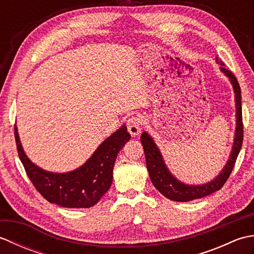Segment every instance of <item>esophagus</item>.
I'll list each match as a JSON object with an SVG mask.
<instances>
[{"instance_id":"esophagus-1","label":"esophagus","mask_w":254,"mask_h":254,"mask_svg":"<svg viewBox=\"0 0 254 254\" xmlns=\"http://www.w3.org/2000/svg\"><path fill=\"white\" fill-rule=\"evenodd\" d=\"M127 131L130 132V134L132 136H136L141 132V128H142V121L141 119L138 117H131L128 119L127 122Z\"/></svg>"}]
</instances>
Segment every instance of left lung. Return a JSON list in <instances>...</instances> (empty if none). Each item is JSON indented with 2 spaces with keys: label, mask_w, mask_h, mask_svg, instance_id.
<instances>
[{
  "label": "left lung",
  "mask_w": 254,
  "mask_h": 254,
  "mask_svg": "<svg viewBox=\"0 0 254 254\" xmlns=\"http://www.w3.org/2000/svg\"><path fill=\"white\" fill-rule=\"evenodd\" d=\"M217 63L220 65L222 71L226 76L230 79V83L233 85L235 91V100H236V120L237 127L235 132V139L233 145V150L229 156L227 164L225 165L224 169L220 171V174L215 178L214 180L207 183H204L201 186H189L179 181L171 175L169 169L165 165L158 147L156 146L154 139L148 135V133L143 132L141 136V143L143 145L145 159H146V167L148 174L152 180L154 187L163 194L167 198L176 202H189L192 199L201 198L207 196L209 194L216 192L223 188L225 182L228 180V178L233 171L237 157L242 146L244 141V123H242V108H241V90L238 80L235 77L233 72L224 67V63L219 61L216 58Z\"/></svg>",
  "instance_id": "1"
}]
</instances>
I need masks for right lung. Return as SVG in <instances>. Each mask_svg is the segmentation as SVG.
<instances>
[{"label": "right lung", "mask_w": 254, "mask_h": 254, "mask_svg": "<svg viewBox=\"0 0 254 254\" xmlns=\"http://www.w3.org/2000/svg\"><path fill=\"white\" fill-rule=\"evenodd\" d=\"M19 159L36 190L50 203L68 208H88L99 202L112 183L113 166L120 149L131 138L126 126L106 138L79 168L55 174L39 168L27 157L15 126Z\"/></svg>", "instance_id": "right-lung-1"}]
</instances>
